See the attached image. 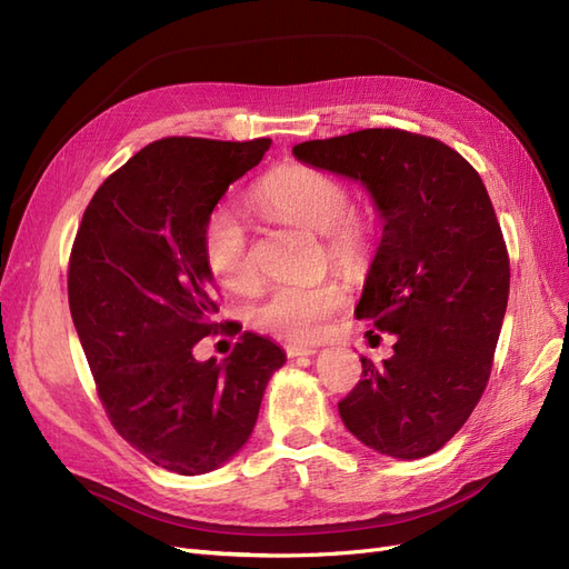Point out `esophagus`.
Returning a JSON list of instances; mask_svg holds the SVG:
<instances>
[{
	"label": "esophagus",
	"mask_w": 569,
	"mask_h": 569,
	"mask_svg": "<svg viewBox=\"0 0 569 569\" xmlns=\"http://www.w3.org/2000/svg\"><path fill=\"white\" fill-rule=\"evenodd\" d=\"M318 349L311 347V343H287L284 347V353L289 358H297V356H313Z\"/></svg>",
	"instance_id": "esophagus-1"
}]
</instances>
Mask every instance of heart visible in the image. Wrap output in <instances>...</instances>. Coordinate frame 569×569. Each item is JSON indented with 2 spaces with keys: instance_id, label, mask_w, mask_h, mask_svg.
<instances>
[{
  "instance_id": "heart-1",
  "label": "heart",
  "mask_w": 569,
  "mask_h": 569,
  "mask_svg": "<svg viewBox=\"0 0 569 569\" xmlns=\"http://www.w3.org/2000/svg\"><path fill=\"white\" fill-rule=\"evenodd\" d=\"M256 199L274 216L322 234L325 258L349 274L366 272L375 253V222L349 209V184L332 173L308 166H284L256 189ZM201 253L206 268L230 291L256 284V263L247 228L228 206H216L203 222ZM347 303V289L335 278L303 284H278L256 301L249 320L256 330L308 341Z\"/></svg>"
}]
</instances>
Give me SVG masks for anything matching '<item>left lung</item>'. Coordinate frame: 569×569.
<instances>
[{
	"mask_svg": "<svg viewBox=\"0 0 569 569\" xmlns=\"http://www.w3.org/2000/svg\"><path fill=\"white\" fill-rule=\"evenodd\" d=\"M295 157L363 182L385 218L356 316L396 337L393 356L360 358L363 380L339 416L377 453H435L487 389L508 306L510 258L487 187L456 149L399 128L301 142Z\"/></svg>",
	"mask_w": 569,
	"mask_h": 569,
	"instance_id": "8db88e82",
	"label": "left lung"
}]
</instances>
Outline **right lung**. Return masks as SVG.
<instances>
[{"instance_id": "obj_1", "label": "right lung", "mask_w": 569, "mask_h": 569, "mask_svg": "<svg viewBox=\"0 0 569 569\" xmlns=\"http://www.w3.org/2000/svg\"><path fill=\"white\" fill-rule=\"evenodd\" d=\"M268 149V137L147 144L101 182L71 249L68 306L101 406L132 449L170 472H209L242 449L284 366L278 343L253 332L222 363L192 356L218 327L230 335L216 322L203 222Z\"/></svg>"}]
</instances>
